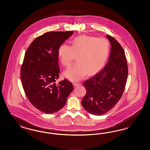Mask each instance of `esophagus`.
Masks as SVG:
<instances>
[{
  "label": "esophagus",
  "instance_id": "1",
  "mask_svg": "<svg viewBox=\"0 0 150 150\" xmlns=\"http://www.w3.org/2000/svg\"><path fill=\"white\" fill-rule=\"evenodd\" d=\"M73 85H74L75 87H77L78 86H80L81 84L78 83H73Z\"/></svg>",
  "mask_w": 150,
  "mask_h": 150
}]
</instances>
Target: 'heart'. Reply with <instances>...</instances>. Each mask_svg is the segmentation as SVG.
Listing matches in <instances>:
<instances>
[{"label":"heart","mask_w":150,"mask_h":150,"mask_svg":"<svg viewBox=\"0 0 150 150\" xmlns=\"http://www.w3.org/2000/svg\"><path fill=\"white\" fill-rule=\"evenodd\" d=\"M110 50L109 40L104 37L82 35L71 41V45L62 44L57 50L61 63L69 67L76 56L77 63L64 71V77L71 81H79L98 73L107 61Z\"/></svg>","instance_id":"b5f03b06"}]
</instances>
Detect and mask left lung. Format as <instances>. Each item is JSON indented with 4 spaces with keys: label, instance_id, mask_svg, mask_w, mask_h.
<instances>
[{
    "label": "left lung",
    "instance_id": "left-lung-1",
    "mask_svg": "<svg viewBox=\"0 0 150 150\" xmlns=\"http://www.w3.org/2000/svg\"><path fill=\"white\" fill-rule=\"evenodd\" d=\"M111 52L107 64L101 71L84 83L86 93L81 100L86 111L101 116L111 110L124 92L128 69L124 50L110 35Z\"/></svg>",
    "mask_w": 150,
    "mask_h": 150
}]
</instances>
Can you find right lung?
Returning a JSON list of instances; mask_svg holds the SVG:
<instances>
[{
	"instance_id": "obj_1",
	"label": "right lung",
	"mask_w": 150,
	"mask_h": 150,
	"mask_svg": "<svg viewBox=\"0 0 150 150\" xmlns=\"http://www.w3.org/2000/svg\"><path fill=\"white\" fill-rule=\"evenodd\" d=\"M73 31L50 32L34 39L26 51L21 69V79L26 96L37 109L47 114L64 107L73 90L64 79L58 84L60 69L57 50Z\"/></svg>"
}]
</instances>
